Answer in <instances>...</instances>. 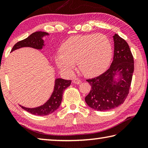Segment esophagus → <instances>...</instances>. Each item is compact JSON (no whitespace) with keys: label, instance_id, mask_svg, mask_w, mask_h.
I'll use <instances>...</instances> for the list:
<instances>
[{"label":"esophagus","instance_id":"obj_1","mask_svg":"<svg viewBox=\"0 0 148 148\" xmlns=\"http://www.w3.org/2000/svg\"><path fill=\"white\" fill-rule=\"evenodd\" d=\"M72 82H73L74 84H82V81L80 79H77V78H75L73 81H72Z\"/></svg>","mask_w":148,"mask_h":148}]
</instances>
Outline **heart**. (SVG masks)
<instances>
[{"label": "heart", "instance_id": "b5f03b06", "mask_svg": "<svg viewBox=\"0 0 148 148\" xmlns=\"http://www.w3.org/2000/svg\"><path fill=\"white\" fill-rule=\"evenodd\" d=\"M56 62L61 71L71 73L75 62L84 74L93 76L104 71L111 60L112 49L109 39L104 34L77 35L62 44Z\"/></svg>", "mask_w": 148, "mask_h": 148}]
</instances>
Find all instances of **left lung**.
<instances>
[{
	"label": "left lung",
	"instance_id": "obj_1",
	"mask_svg": "<svg viewBox=\"0 0 148 148\" xmlns=\"http://www.w3.org/2000/svg\"><path fill=\"white\" fill-rule=\"evenodd\" d=\"M113 38L114 52L111 66L99 76L87 79L91 89L85 101L90 108L98 111H108L123 103L134 72V59L128 44L117 34Z\"/></svg>",
	"mask_w": 148,
	"mask_h": 148
}]
</instances>
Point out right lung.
Returning <instances> with one entry per match:
<instances>
[{"instance_id": "1", "label": "right lung", "mask_w": 148, "mask_h": 148, "mask_svg": "<svg viewBox=\"0 0 148 148\" xmlns=\"http://www.w3.org/2000/svg\"><path fill=\"white\" fill-rule=\"evenodd\" d=\"M49 34L46 32L37 31L33 32L27 38L19 41L14 45L12 51L24 47H30L36 49H42L45 46L43 37L48 36ZM71 80H66L62 78H57L55 80L54 89L52 94L46 103L36 108H26L21 106L22 108L33 115L44 116L49 115L57 110L61 105L62 93L64 89L71 86Z\"/></svg>"}]
</instances>
